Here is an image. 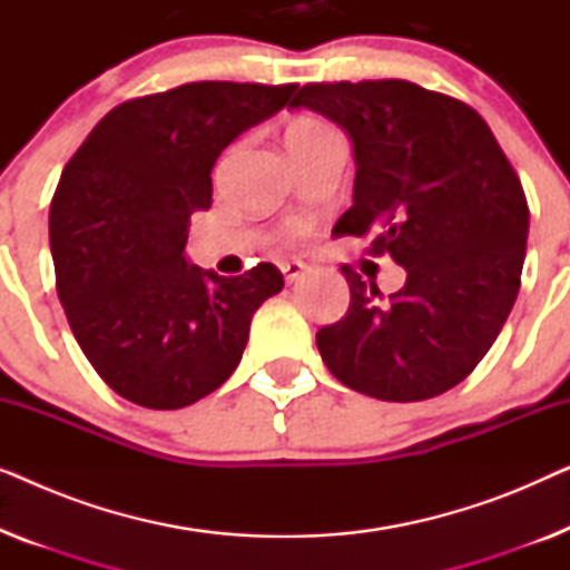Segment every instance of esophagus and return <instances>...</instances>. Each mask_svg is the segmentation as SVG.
I'll list each match as a JSON object with an SVG mask.
<instances>
[{"instance_id":"obj_1","label":"esophagus","mask_w":570,"mask_h":570,"mask_svg":"<svg viewBox=\"0 0 570 570\" xmlns=\"http://www.w3.org/2000/svg\"><path fill=\"white\" fill-rule=\"evenodd\" d=\"M279 269H283V275H285V283H298V279L306 275V264L303 262H283L279 264Z\"/></svg>"}]
</instances>
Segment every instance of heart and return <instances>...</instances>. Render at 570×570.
Here are the masks:
<instances>
[{
  "label": "heart",
  "mask_w": 570,
  "mask_h": 570,
  "mask_svg": "<svg viewBox=\"0 0 570 570\" xmlns=\"http://www.w3.org/2000/svg\"><path fill=\"white\" fill-rule=\"evenodd\" d=\"M314 129H324V124H316V121H301L295 124L291 131H314Z\"/></svg>",
  "instance_id": "1"
}]
</instances>
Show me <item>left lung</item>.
Returning a JSON list of instances; mask_svg holds the SVG:
<instances>
[{"label": "left lung", "instance_id": "left-lung-1", "mask_svg": "<svg viewBox=\"0 0 570 570\" xmlns=\"http://www.w3.org/2000/svg\"><path fill=\"white\" fill-rule=\"evenodd\" d=\"M353 142V207L332 236H376L407 279L384 298L342 267L350 308L316 334L332 376L384 402H420L474 371L517 301L529 207L485 119L407 80L303 85Z\"/></svg>", "mask_w": 570, "mask_h": 570}]
</instances>
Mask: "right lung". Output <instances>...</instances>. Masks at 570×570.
<instances>
[{
  "label": "right lung",
  "instance_id": "right-lung-1",
  "mask_svg": "<svg viewBox=\"0 0 570 570\" xmlns=\"http://www.w3.org/2000/svg\"><path fill=\"white\" fill-rule=\"evenodd\" d=\"M298 85L189 82L116 106L67 163L49 213L57 293L77 345L124 400L178 410L223 386L275 264L220 277L184 254L213 205L233 139L283 111Z\"/></svg>",
  "mask_w": 570,
  "mask_h": 570
}]
</instances>
